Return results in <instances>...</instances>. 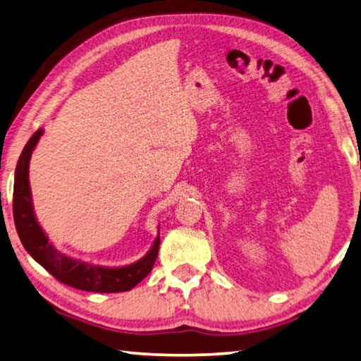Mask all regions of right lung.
Wrapping results in <instances>:
<instances>
[{
	"instance_id": "right-lung-1",
	"label": "right lung",
	"mask_w": 361,
	"mask_h": 361,
	"mask_svg": "<svg viewBox=\"0 0 361 361\" xmlns=\"http://www.w3.org/2000/svg\"><path fill=\"white\" fill-rule=\"evenodd\" d=\"M44 130L35 131L21 152L16 178H13V221L21 244L26 252L45 267L56 280L68 286L90 293H123L140 283L152 272L159 252V225L158 236L145 255L128 266L106 267L84 263L63 255L48 241V236L34 214L32 195L30 186V161Z\"/></svg>"
}]
</instances>
